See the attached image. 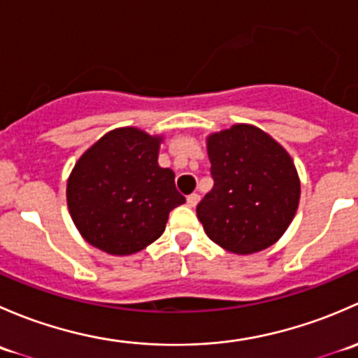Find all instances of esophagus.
<instances>
[{
  "label": "esophagus",
  "instance_id": "esophagus-1",
  "mask_svg": "<svg viewBox=\"0 0 358 358\" xmlns=\"http://www.w3.org/2000/svg\"><path fill=\"white\" fill-rule=\"evenodd\" d=\"M199 194H190L189 197H187V204L190 206V208H196L197 206V202H199Z\"/></svg>",
  "mask_w": 358,
  "mask_h": 358
}]
</instances>
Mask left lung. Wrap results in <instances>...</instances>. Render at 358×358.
Returning a JSON list of instances; mask_svg holds the SVG:
<instances>
[{
	"label": "left lung",
	"instance_id": "8db88e82",
	"mask_svg": "<svg viewBox=\"0 0 358 358\" xmlns=\"http://www.w3.org/2000/svg\"><path fill=\"white\" fill-rule=\"evenodd\" d=\"M211 192L197 204L209 239L236 255L275 244L291 225L299 202L294 162L280 143L251 124L208 136Z\"/></svg>",
	"mask_w": 358,
	"mask_h": 358
}]
</instances>
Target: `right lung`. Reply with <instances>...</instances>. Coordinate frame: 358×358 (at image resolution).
<instances>
[{"label":"right lung","mask_w":358,"mask_h":358,"mask_svg":"<svg viewBox=\"0 0 358 358\" xmlns=\"http://www.w3.org/2000/svg\"><path fill=\"white\" fill-rule=\"evenodd\" d=\"M161 142L138 128H117L76 162L67 206L92 246L115 256L142 251L162 236L169 211L185 202L175 173L157 164Z\"/></svg>","instance_id":"add662e5"}]
</instances>
